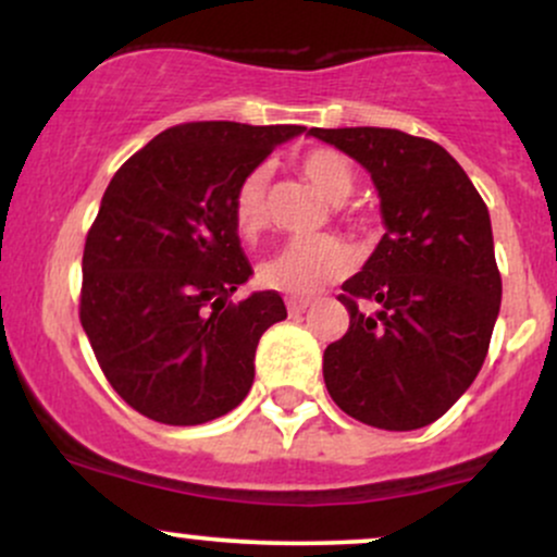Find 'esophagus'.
Listing matches in <instances>:
<instances>
[{"mask_svg": "<svg viewBox=\"0 0 557 557\" xmlns=\"http://www.w3.org/2000/svg\"><path fill=\"white\" fill-rule=\"evenodd\" d=\"M285 306H287V311H290V314H304V311L311 306V300L293 296V298L285 300Z\"/></svg>", "mask_w": 557, "mask_h": 557, "instance_id": "34e87169", "label": "esophagus"}]
</instances>
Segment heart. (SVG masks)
Masks as SVG:
<instances>
[{
  "label": "heart",
  "instance_id": "b5f03b06",
  "mask_svg": "<svg viewBox=\"0 0 557 557\" xmlns=\"http://www.w3.org/2000/svg\"><path fill=\"white\" fill-rule=\"evenodd\" d=\"M300 170L311 183L330 198L332 203H343L356 188V170L350 159L335 149H311L300 157ZM270 168L257 164L235 183L230 196V220L235 233L243 240L259 238L261 230L270 222ZM356 257L335 235H317V238H296L285 243L270 261L261 264V283L290 296H311L324 285L337 283L354 270Z\"/></svg>",
  "mask_w": 557,
  "mask_h": 557
}]
</instances>
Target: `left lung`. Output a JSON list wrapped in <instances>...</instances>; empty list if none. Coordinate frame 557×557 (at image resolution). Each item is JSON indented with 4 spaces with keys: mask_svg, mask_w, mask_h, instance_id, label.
<instances>
[{
    "mask_svg": "<svg viewBox=\"0 0 557 557\" xmlns=\"http://www.w3.org/2000/svg\"><path fill=\"white\" fill-rule=\"evenodd\" d=\"M372 172L387 233L337 300L350 327L324 350L348 417L408 432L476 380L500 311L487 203L440 144L395 127H311Z\"/></svg>",
    "mask_w": 557,
    "mask_h": 557,
    "instance_id": "8db88e82",
    "label": "left lung"
}]
</instances>
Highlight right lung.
<instances>
[{"mask_svg": "<svg viewBox=\"0 0 557 557\" xmlns=\"http://www.w3.org/2000/svg\"><path fill=\"white\" fill-rule=\"evenodd\" d=\"M300 125L203 120L168 127L114 172L83 248L81 324L114 393L144 417L194 426L253 385L280 293L230 300L251 277L230 196Z\"/></svg>", "mask_w": 557, "mask_h": 557, "instance_id": "add662e5", "label": "right lung"}]
</instances>
